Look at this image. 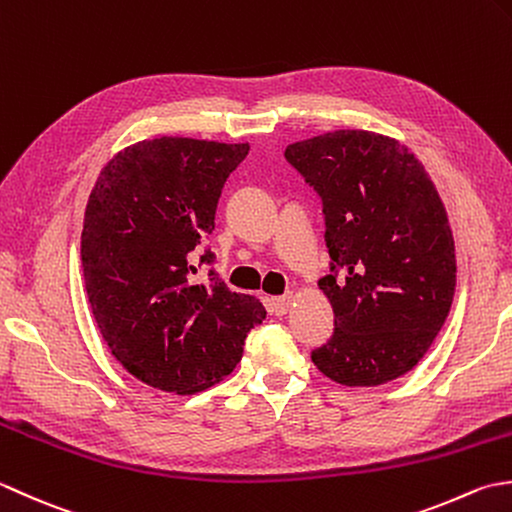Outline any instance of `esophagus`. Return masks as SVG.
I'll use <instances>...</instances> for the list:
<instances>
[{
  "mask_svg": "<svg viewBox=\"0 0 512 512\" xmlns=\"http://www.w3.org/2000/svg\"><path fill=\"white\" fill-rule=\"evenodd\" d=\"M289 305H291V294L276 296V298H269V309L274 311L276 316H283V314H287Z\"/></svg>",
  "mask_w": 512,
  "mask_h": 512,
  "instance_id": "1",
  "label": "esophagus"
}]
</instances>
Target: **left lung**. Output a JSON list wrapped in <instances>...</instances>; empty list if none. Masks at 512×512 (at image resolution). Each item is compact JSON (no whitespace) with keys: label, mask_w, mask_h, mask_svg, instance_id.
Listing matches in <instances>:
<instances>
[{"label":"left lung","mask_w":512,"mask_h":512,"mask_svg":"<svg viewBox=\"0 0 512 512\" xmlns=\"http://www.w3.org/2000/svg\"><path fill=\"white\" fill-rule=\"evenodd\" d=\"M285 159L320 196L331 258L318 287L336 329L311 360L347 387L400 378L429 351L455 294L440 194L409 148L375 132H327L287 145Z\"/></svg>","instance_id":"1"}]
</instances>
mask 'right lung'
I'll use <instances>...</instances> for the list:
<instances>
[{
    "label": "right lung",
    "mask_w": 512,
    "mask_h": 512,
    "mask_svg": "<svg viewBox=\"0 0 512 512\" xmlns=\"http://www.w3.org/2000/svg\"><path fill=\"white\" fill-rule=\"evenodd\" d=\"M247 152V143L141 141L92 187L81 232L92 316L112 356L154 389L196 393L223 380L267 316L256 298L227 289L214 252L201 249Z\"/></svg>",
    "instance_id": "add662e5"
}]
</instances>
